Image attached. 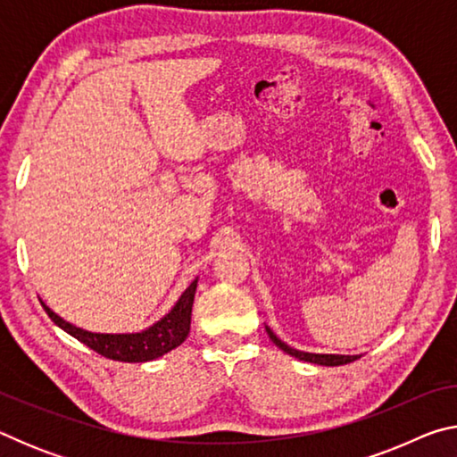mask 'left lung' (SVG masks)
I'll use <instances>...</instances> for the list:
<instances>
[{
    "instance_id": "1",
    "label": "left lung",
    "mask_w": 457,
    "mask_h": 457,
    "mask_svg": "<svg viewBox=\"0 0 457 457\" xmlns=\"http://www.w3.org/2000/svg\"><path fill=\"white\" fill-rule=\"evenodd\" d=\"M268 330V337L272 338V343L278 346V349H282L284 353L292 354V357H296L300 361H306V362H314V365H324V367H338V365H346V362H353L357 361L359 357L354 354V357H349V354H314V353H303V351H296L292 349V346H288L286 343H282L280 338H278L272 330Z\"/></svg>"
}]
</instances>
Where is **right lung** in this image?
<instances>
[{"label":"right lung","mask_w":457,"mask_h":457,"mask_svg":"<svg viewBox=\"0 0 457 457\" xmlns=\"http://www.w3.org/2000/svg\"><path fill=\"white\" fill-rule=\"evenodd\" d=\"M197 280L189 284V288L181 294V298L177 300L173 311L167 316H163L159 322H154L151 328L143 332H133V335H98V332L82 330L74 324L60 319L56 312H52L48 306H44V311L48 312L54 324H58L62 330H66L68 335L79 338L98 354H103L106 359L122 361V362H145L153 361L157 357H163L165 353L173 351L179 346L189 335L191 327V306L193 298H195Z\"/></svg>","instance_id":"1"}]
</instances>
